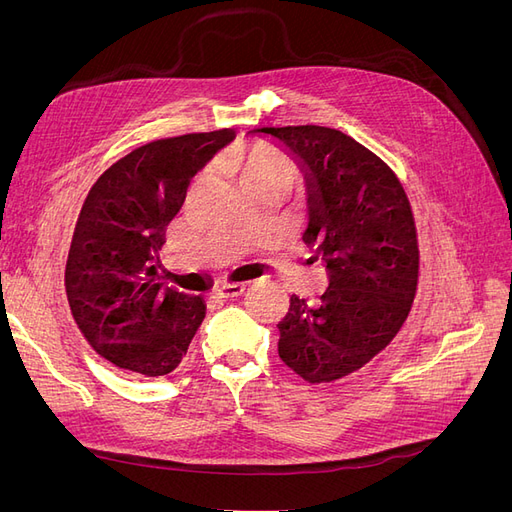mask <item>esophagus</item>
Returning <instances> with one entry per match:
<instances>
[{
  "mask_svg": "<svg viewBox=\"0 0 512 512\" xmlns=\"http://www.w3.org/2000/svg\"><path fill=\"white\" fill-rule=\"evenodd\" d=\"M245 290V284L239 282H222L218 288H215V294L222 299H235Z\"/></svg>",
  "mask_w": 512,
  "mask_h": 512,
  "instance_id": "obj_1",
  "label": "esophagus"
}]
</instances>
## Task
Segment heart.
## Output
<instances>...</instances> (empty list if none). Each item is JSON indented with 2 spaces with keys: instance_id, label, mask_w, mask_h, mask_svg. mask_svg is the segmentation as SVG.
I'll return each mask as SVG.
<instances>
[{
  "instance_id": "1",
  "label": "heart",
  "mask_w": 512,
  "mask_h": 512,
  "mask_svg": "<svg viewBox=\"0 0 512 512\" xmlns=\"http://www.w3.org/2000/svg\"><path fill=\"white\" fill-rule=\"evenodd\" d=\"M226 173L237 179L241 190L271 185L282 190L292 179V164L286 153L267 143H239L222 153L220 158Z\"/></svg>"
}]
</instances>
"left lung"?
Wrapping results in <instances>:
<instances>
[{
  "label": "left lung",
  "instance_id": "1",
  "mask_svg": "<svg viewBox=\"0 0 512 512\" xmlns=\"http://www.w3.org/2000/svg\"><path fill=\"white\" fill-rule=\"evenodd\" d=\"M250 134L271 138L303 173V241L329 277L316 301L292 294L277 352L309 382L344 378L386 348L412 307L418 245L408 196L389 166L339 130Z\"/></svg>",
  "mask_w": 512,
  "mask_h": 512
}]
</instances>
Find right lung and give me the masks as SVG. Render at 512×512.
Here are the masks:
<instances>
[{
  "label": "right lung",
  "instance_id": "right-lung-1",
  "mask_svg": "<svg viewBox=\"0 0 512 512\" xmlns=\"http://www.w3.org/2000/svg\"><path fill=\"white\" fill-rule=\"evenodd\" d=\"M232 138L224 128L147 143L85 198L66 262L68 303L91 348L119 369L170 374L205 320L203 297L160 284L156 260L192 177Z\"/></svg>",
  "mask_w": 512,
  "mask_h": 512
}]
</instances>
